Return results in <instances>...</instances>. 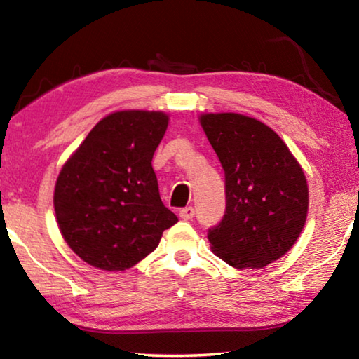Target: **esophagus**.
Segmentation results:
<instances>
[{
    "instance_id": "obj_1",
    "label": "esophagus",
    "mask_w": 359,
    "mask_h": 359,
    "mask_svg": "<svg viewBox=\"0 0 359 359\" xmlns=\"http://www.w3.org/2000/svg\"><path fill=\"white\" fill-rule=\"evenodd\" d=\"M179 217L182 218V220H191V218L194 217V209L193 208H184L179 212Z\"/></svg>"
}]
</instances>
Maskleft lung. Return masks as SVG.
<instances>
[{"label": "left lung", "mask_w": 359, "mask_h": 359, "mask_svg": "<svg viewBox=\"0 0 359 359\" xmlns=\"http://www.w3.org/2000/svg\"><path fill=\"white\" fill-rule=\"evenodd\" d=\"M203 130L224 171L226 210L209 229L218 258L236 269H261L299 238L309 210L307 180L280 136L242 114H203Z\"/></svg>", "instance_id": "obj_1"}]
</instances>
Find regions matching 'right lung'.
Wrapping results in <instances>:
<instances>
[{
	"instance_id": "obj_1",
	"label": "right lung",
	"mask_w": 359,
	"mask_h": 359,
	"mask_svg": "<svg viewBox=\"0 0 359 359\" xmlns=\"http://www.w3.org/2000/svg\"><path fill=\"white\" fill-rule=\"evenodd\" d=\"M168 114L118 111L93 126L58 174L53 208L66 244L102 271H125L160 244L177 217L161 203L151 158Z\"/></svg>"
}]
</instances>
